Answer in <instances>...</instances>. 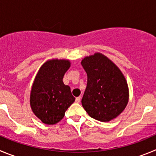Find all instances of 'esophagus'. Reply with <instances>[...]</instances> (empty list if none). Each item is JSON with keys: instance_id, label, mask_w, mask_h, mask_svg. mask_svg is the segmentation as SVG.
Here are the masks:
<instances>
[{"instance_id": "34e87169", "label": "esophagus", "mask_w": 156, "mask_h": 156, "mask_svg": "<svg viewBox=\"0 0 156 156\" xmlns=\"http://www.w3.org/2000/svg\"><path fill=\"white\" fill-rule=\"evenodd\" d=\"M81 97H77L76 98H75V101H76L77 103H79L80 101H81Z\"/></svg>"}]
</instances>
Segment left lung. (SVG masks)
<instances>
[{
    "mask_svg": "<svg viewBox=\"0 0 156 156\" xmlns=\"http://www.w3.org/2000/svg\"><path fill=\"white\" fill-rule=\"evenodd\" d=\"M81 65L88 75V83L81 104L93 119L107 122L115 119L127 106L128 83L119 67L103 54L86 56Z\"/></svg>",
    "mask_w": 156,
    "mask_h": 156,
    "instance_id": "8db88e82",
    "label": "left lung"
}]
</instances>
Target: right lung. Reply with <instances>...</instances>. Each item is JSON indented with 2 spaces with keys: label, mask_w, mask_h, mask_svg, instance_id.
Instances as JSON below:
<instances>
[{
  "label": "right lung",
  "mask_w": 156,
  "mask_h": 156,
  "mask_svg": "<svg viewBox=\"0 0 156 156\" xmlns=\"http://www.w3.org/2000/svg\"><path fill=\"white\" fill-rule=\"evenodd\" d=\"M71 67L68 59H50L41 66L34 78L30 94L32 112L46 125H55L65 116L75 101L71 88L63 82Z\"/></svg>",
  "instance_id": "right-lung-1"
}]
</instances>
